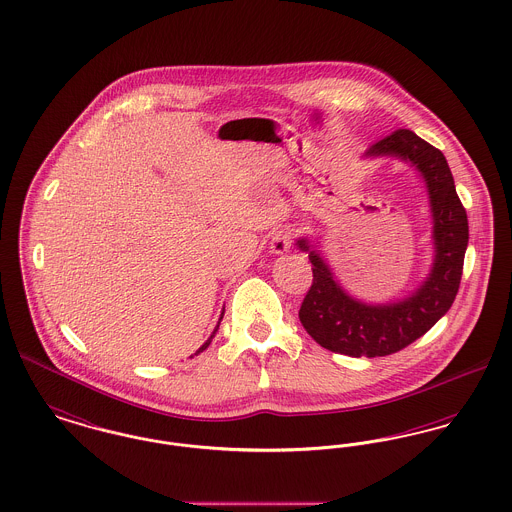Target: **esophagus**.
Segmentation results:
<instances>
[{"mask_svg":"<svg viewBox=\"0 0 512 512\" xmlns=\"http://www.w3.org/2000/svg\"><path fill=\"white\" fill-rule=\"evenodd\" d=\"M291 246H293V229L283 227L271 235L269 248L273 254H285L291 250Z\"/></svg>","mask_w":512,"mask_h":512,"instance_id":"esophagus-1","label":"esophagus"}]
</instances>
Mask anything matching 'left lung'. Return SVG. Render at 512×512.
Returning a JSON list of instances; mask_svg holds the SVG:
<instances>
[{"label": "left lung", "instance_id": "1", "mask_svg": "<svg viewBox=\"0 0 512 512\" xmlns=\"http://www.w3.org/2000/svg\"><path fill=\"white\" fill-rule=\"evenodd\" d=\"M383 156L410 163L428 190L433 264L416 291L385 304L358 300L341 287L316 244L306 237L296 239V246L308 252L314 273L298 312L300 323L323 349L354 358L393 354L430 331L457 296L468 246V217L445 156L408 129L385 136L364 158Z\"/></svg>", "mask_w": 512, "mask_h": 512}]
</instances>
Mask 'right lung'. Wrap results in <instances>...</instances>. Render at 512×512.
<instances>
[{"mask_svg":"<svg viewBox=\"0 0 512 512\" xmlns=\"http://www.w3.org/2000/svg\"><path fill=\"white\" fill-rule=\"evenodd\" d=\"M221 318H223V316H221ZM221 318H219V322H221ZM219 322H217L216 329H214V333H212V335H210V339H208V341H206V343H204V345H202V347H200V349L196 350V354H200V352H202V350L208 349V345H210V343H212V339H214V337H216V331H217V329H219Z\"/></svg>","mask_w":512,"mask_h":512,"instance_id":"1","label":"right lung"}]
</instances>
